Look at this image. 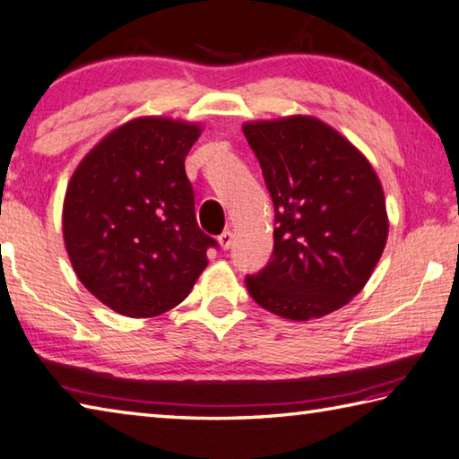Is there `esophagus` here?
Wrapping results in <instances>:
<instances>
[{"label": "esophagus", "mask_w": 459, "mask_h": 459, "mask_svg": "<svg viewBox=\"0 0 459 459\" xmlns=\"http://www.w3.org/2000/svg\"><path fill=\"white\" fill-rule=\"evenodd\" d=\"M231 241H233V233L231 231H223L221 236L218 238V244L221 249H230L231 247Z\"/></svg>", "instance_id": "34e87169"}]
</instances>
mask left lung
<instances>
[{
	"instance_id": "1",
	"label": "left lung",
	"mask_w": 459,
	"mask_h": 459,
	"mask_svg": "<svg viewBox=\"0 0 459 459\" xmlns=\"http://www.w3.org/2000/svg\"><path fill=\"white\" fill-rule=\"evenodd\" d=\"M270 189L273 254L247 275L255 304L307 322L358 296L384 254L385 197L368 158L332 126L311 116L244 124Z\"/></svg>"
}]
</instances>
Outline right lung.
Here are the masks:
<instances>
[{
    "label": "right lung",
    "instance_id": "right-lung-1",
    "mask_svg": "<svg viewBox=\"0 0 459 459\" xmlns=\"http://www.w3.org/2000/svg\"><path fill=\"white\" fill-rule=\"evenodd\" d=\"M200 124L145 116L109 132L75 168L64 244L85 290L127 317L166 314L187 298L215 239L195 221L186 155Z\"/></svg>",
    "mask_w": 459,
    "mask_h": 459
}]
</instances>
